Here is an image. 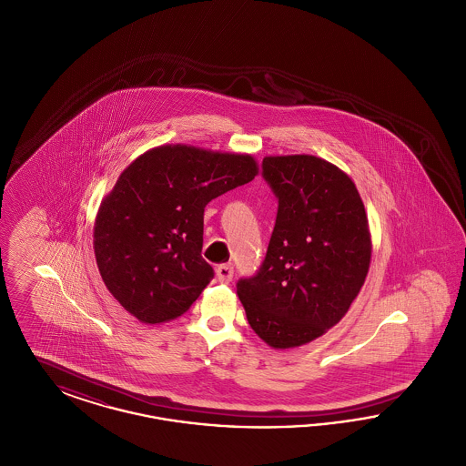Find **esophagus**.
Masks as SVG:
<instances>
[{"instance_id": "1", "label": "esophagus", "mask_w": 466, "mask_h": 466, "mask_svg": "<svg viewBox=\"0 0 466 466\" xmlns=\"http://www.w3.org/2000/svg\"><path fill=\"white\" fill-rule=\"evenodd\" d=\"M232 276H234V267L228 266V264L217 267V278L220 283H230Z\"/></svg>"}]
</instances>
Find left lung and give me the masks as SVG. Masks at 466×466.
Masks as SVG:
<instances>
[{"mask_svg":"<svg viewBox=\"0 0 466 466\" xmlns=\"http://www.w3.org/2000/svg\"><path fill=\"white\" fill-rule=\"evenodd\" d=\"M276 225L255 276L238 281L246 318L270 348L289 350L337 325L365 283L372 241L353 179L314 156L266 157Z\"/></svg>","mask_w":466,"mask_h":466,"instance_id":"left-lung-1","label":"left lung"}]
</instances>
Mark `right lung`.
Masks as SVG:
<instances>
[{"label": "right lung", "mask_w": 466, "mask_h": 466, "mask_svg": "<svg viewBox=\"0 0 466 466\" xmlns=\"http://www.w3.org/2000/svg\"><path fill=\"white\" fill-rule=\"evenodd\" d=\"M257 173L251 156L188 145L157 147L127 166L94 223L96 262L118 304L147 325L187 312L215 276L200 255L206 204Z\"/></svg>", "instance_id": "obj_1"}]
</instances>
